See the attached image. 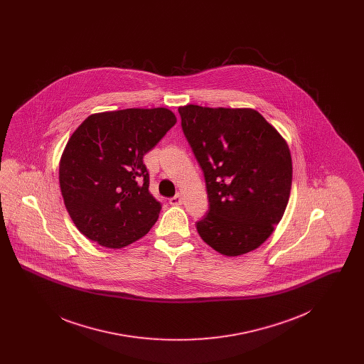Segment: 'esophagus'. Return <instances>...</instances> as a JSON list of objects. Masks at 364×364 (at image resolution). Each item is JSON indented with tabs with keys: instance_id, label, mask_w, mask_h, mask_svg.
<instances>
[{
	"instance_id": "1",
	"label": "esophagus",
	"mask_w": 364,
	"mask_h": 364,
	"mask_svg": "<svg viewBox=\"0 0 364 364\" xmlns=\"http://www.w3.org/2000/svg\"><path fill=\"white\" fill-rule=\"evenodd\" d=\"M169 203H171L172 206H178V205H181V203H183V198H181V195H180V193L174 195L173 198H171V199H169Z\"/></svg>"
}]
</instances>
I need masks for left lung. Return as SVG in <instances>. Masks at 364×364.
I'll return each instance as SVG.
<instances>
[{
	"mask_svg": "<svg viewBox=\"0 0 364 364\" xmlns=\"http://www.w3.org/2000/svg\"><path fill=\"white\" fill-rule=\"evenodd\" d=\"M200 165L208 214L196 223L203 242L226 257L258 248L281 221L292 187V158L277 129L254 109L178 107Z\"/></svg>",
	"mask_w": 364,
	"mask_h": 364,
	"instance_id": "8db88e82",
	"label": "left lung"
}]
</instances>
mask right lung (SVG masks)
<instances>
[{
    "label": "right lung",
    "mask_w": 364,
    "mask_h": 364,
    "mask_svg": "<svg viewBox=\"0 0 364 364\" xmlns=\"http://www.w3.org/2000/svg\"><path fill=\"white\" fill-rule=\"evenodd\" d=\"M176 124L165 107L124 109L88 116L60 161L65 208L87 239L122 248L143 237L161 203L149 191L143 156Z\"/></svg>",
    "instance_id": "add662e5"
}]
</instances>
